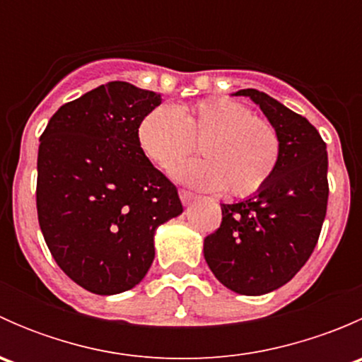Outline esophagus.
I'll return each instance as SVG.
<instances>
[{
    "label": "esophagus",
    "mask_w": 362,
    "mask_h": 362,
    "mask_svg": "<svg viewBox=\"0 0 362 362\" xmlns=\"http://www.w3.org/2000/svg\"><path fill=\"white\" fill-rule=\"evenodd\" d=\"M178 196H180L184 206H189V204H191L196 198H198L196 194H192V192H189V191H184V189H180V191H178Z\"/></svg>",
    "instance_id": "obj_1"
}]
</instances>
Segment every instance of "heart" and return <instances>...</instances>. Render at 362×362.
<instances>
[{
    "mask_svg": "<svg viewBox=\"0 0 362 362\" xmlns=\"http://www.w3.org/2000/svg\"><path fill=\"white\" fill-rule=\"evenodd\" d=\"M138 145L156 166L168 170L199 141L203 159L187 160L171 177L199 191L250 196L261 191L282 156L279 131L243 103L228 98L204 100L194 107H156L140 120Z\"/></svg>",
    "mask_w": 362,
    "mask_h": 362,
    "instance_id": "heart-1",
    "label": "heart"
}]
</instances>
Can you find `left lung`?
Listing matches in <instances>:
<instances>
[{
	"instance_id": "obj_1",
	"label": "left lung",
	"mask_w": 362,
	"mask_h": 362,
	"mask_svg": "<svg viewBox=\"0 0 362 362\" xmlns=\"http://www.w3.org/2000/svg\"><path fill=\"white\" fill-rule=\"evenodd\" d=\"M249 96L279 131L282 156L272 180L250 198L222 204L221 228L204 238L215 279L243 296L279 289L305 266L327 210V151L319 131L299 113L255 89Z\"/></svg>"
}]
</instances>
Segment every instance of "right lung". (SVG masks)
<instances>
[{"label": "right lung", "instance_id": "obj_1", "mask_svg": "<svg viewBox=\"0 0 362 362\" xmlns=\"http://www.w3.org/2000/svg\"><path fill=\"white\" fill-rule=\"evenodd\" d=\"M159 105L154 90L108 82L63 105L40 136V229L59 268L94 294L138 286L156 229L184 211L138 145V124Z\"/></svg>", "mask_w": 362, "mask_h": 362}]
</instances>
